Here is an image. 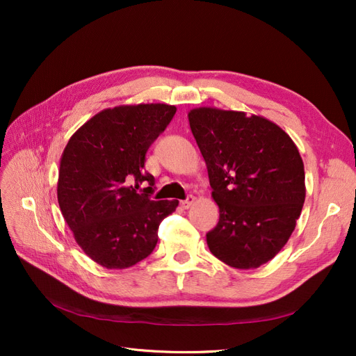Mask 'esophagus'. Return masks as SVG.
<instances>
[{
	"label": "esophagus",
	"mask_w": 356,
	"mask_h": 356,
	"mask_svg": "<svg viewBox=\"0 0 356 356\" xmlns=\"http://www.w3.org/2000/svg\"><path fill=\"white\" fill-rule=\"evenodd\" d=\"M195 200H196V197H195V196H188L186 200H182V202H181V207L184 208V209H188V208L191 207V204L195 203Z\"/></svg>",
	"instance_id": "obj_1"
}]
</instances>
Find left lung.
Returning <instances> with one entry per match:
<instances>
[{
  "instance_id": "left-lung-1",
  "label": "left lung",
  "mask_w": 356,
  "mask_h": 356,
  "mask_svg": "<svg viewBox=\"0 0 356 356\" xmlns=\"http://www.w3.org/2000/svg\"><path fill=\"white\" fill-rule=\"evenodd\" d=\"M190 129L208 168L217 227L209 251L230 267L257 268L282 250L306 197L298 148L261 115L200 106L188 113Z\"/></svg>"
}]
</instances>
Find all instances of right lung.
Instances as JSON below:
<instances>
[{"label": "right lung", "mask_w": 356, "mask_h": 356, "mask_svg": "<svg viewBox=\"0 0 356 356\" xmlns=\"http://www.w3.org/2000/svg\"><path fill=\"white\" fill-rule=\"evenodd\" d=\"M177 113L174 105H120L95 114L63 149L58 202L75 242L105 268H127L153 252L160 222L178 200H153L145 154ZM148 184L143 191L140 187Z\"/></svg>", "instance_id": "right-lung-1"}]
</instances>
